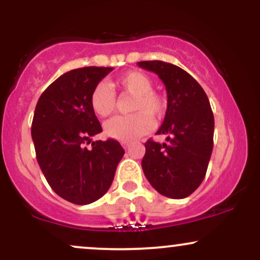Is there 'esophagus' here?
Returning a JSON list of instances; mask_svg holds the SVG:
<instances>
[{"instance_id": "obj_1", "label": "esophagus", "mask_w": 260, "mask_h": 260, "mask_svg": "<svg viewBox=\"0 0 260 260\" xmlns=\"http://www.w3.org/2000/svg\"><path fill=\"white\" fill-rule=\"evenodd\" d=\"M122 147H123L124 149H128L131 147V143L129 142H122Z\"/></svg>"}]
</instances>
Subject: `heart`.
I'll list each match as a JSON object with an SVG mask.
<instances>
[{
	"label": "heart",
	"instance_id": "obj_1",
	"mask_svg": "<svg viewBox=\"0 0 260 260\" xmlns=\"http://www.w3.org/2000/svg\"><path fill=\"white\" fill-rule=\"evenodd\" d=\"M115 85L134 95L131 110L134 113L115 116L105 123V133L120 142H133L144 136L151 128V118H160L166 109L164 98L153 90V82L145 73L132 71L116 79ZM116 105L115 94L106 83H99L90 94L92 111L100 117H106Z\"/></svg>",
	"mask_w": 260,
	"mask_h": 260
}]
</instances>
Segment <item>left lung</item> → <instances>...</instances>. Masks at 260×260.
Here are the masks:
<instances>
[{
  "label": "left lung",
  "instance_id": "obj_1",
  "mask_svg": "<svg viewBox=\"0 0 260 260\" xmlns=\"http://www.w3.org/2000/svg\"><path fill=\"white\" fill-rule=\"evenodd\" d=\"M139 67L159 76L168 91V109L156 134L166 143L149 139L142 168L160 194L186 198L204 180L214 144V115L199 83L177 66L142 61Z\"/></svg>",
  "mask_w": 260,
  "mask_h": 260
}]
</instances>
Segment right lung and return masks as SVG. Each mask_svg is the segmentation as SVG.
<instances>
[{
    "mask_svg": "<svg viewBox=\"0 0 260 260\" xmlns=\"http://www.w3.org/2000/svg\"><path fill=\"white\" fill-rule=\"evenodd\" d=\"M112 70L83 67L62 74L35 107L31 138L38 164L53 192L73 204H90L105 194L124 154L115 139L91 142L103 128L90 94ZM89 142L90 149L85 147Z\"/></svg>",
    "mask_w": 260,
    "mask_h": 260,
    "instance_id": "add662e5",
    "label": "right lung"
}]
</instances>
